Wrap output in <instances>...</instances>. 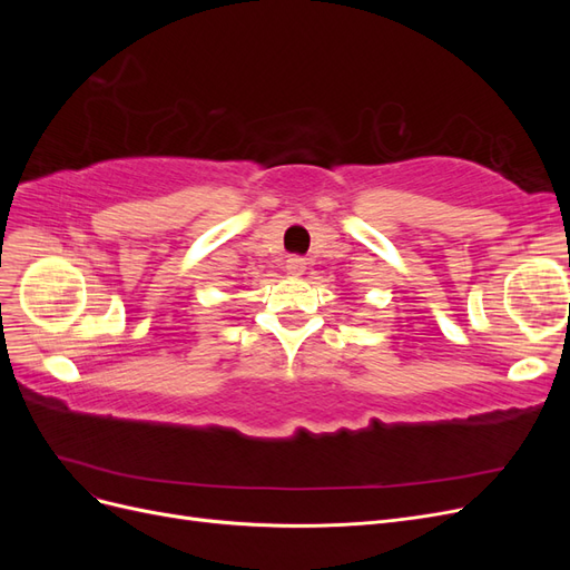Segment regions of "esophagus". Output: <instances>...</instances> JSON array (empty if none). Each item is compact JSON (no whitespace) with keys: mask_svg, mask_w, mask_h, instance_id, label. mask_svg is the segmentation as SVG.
Here are the masks:
<instances>
[{"mask_svg":"<svg viewBox=\"0 0 570 570\" xmlns=\"http://www.w3.org/2000/svg\"><path fill=\"white\" fill-rule=\"evenodd\" d=\"M285 271H287V275H292V278H299V275L306 271V262L302 256H289L285 264Z\"/></svg>","mask_w":570,"mask_h":570,"instance_id":"1","label":"esophagus"}]
</instances>
